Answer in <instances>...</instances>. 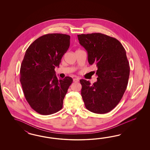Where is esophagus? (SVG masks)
<instances>
[{"label": "esophagus", "instance_id": "34e87169", "mask_svg": "<svg viewBox=\"0 0 150 150\" xmlns=\"http://www.w3.org/2000/svg\"><path fill=\"white\" fill-rule=\"evenodd\" d=\"M73 81H74V82H77L79 81V79H78V78L74 79H73Z\"/></svg>", "mask_w": 150, "mask_h": 150}]
</instances>
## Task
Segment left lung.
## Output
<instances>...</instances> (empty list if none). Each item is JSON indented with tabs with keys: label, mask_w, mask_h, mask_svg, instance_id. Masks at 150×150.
<instances>
[{
	"label": "left lung",
	"mask_w": 150,
	"mask_h": 150,
	"mask_svg": "<svg viewBox=\"0 0 150 150\" xmlns=\"http://www.w3.org/2000/svg\"><path fill=\"white\" fill-rule=\"evenodd\" d=\"M77 37L87 52L88 63L97 68V82L80 80L82 100L90 112L107 113L118 105L127 87L130 66L126 51L116 38L100 33Z\"/></svg>",
	"instance_id": "left-lung-1"
}]
</instances>
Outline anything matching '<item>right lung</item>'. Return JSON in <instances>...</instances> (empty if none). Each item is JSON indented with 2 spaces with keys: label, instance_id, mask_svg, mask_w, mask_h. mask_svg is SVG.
I'll return each mask as SVG.
<instances>
[{
  "label": "right lung",
  "instance_id": "1",
  "mask_svg": "<svg viewBox=\"0 0 150 150\" xmlns=\"http://www.w3.org/2000/svg\"><path fill=\"white\" fill-rule=\"evenodd\" d=\"M70 36L49 33L28 47L20 68V82L25 98L38 113L50 115L63 108V100L73 79L58 80L55 67L70 46Z\"/></svg>",
  "mask_w": 150,
  "mask_h": 150
}]
</instances>
